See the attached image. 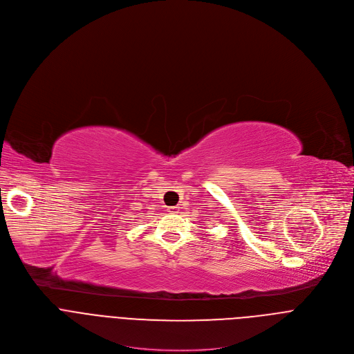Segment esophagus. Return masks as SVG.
<instances>
[{
    "label": "esophagus",
    "mask_w": 354,
    "mask_h": 354,
    "mask_svg": "<svg viewBox=\"0 0 354 354\" xmlns=\"http://www.w3.org/2000/svg\"><path fill=\"white\" fill-rule=\"evenodd\" d=\"M179 206H172V207H168V212L169 213H179Z\"/></svg>",
    "instance_id": "obj_1"
}]
</instances>
